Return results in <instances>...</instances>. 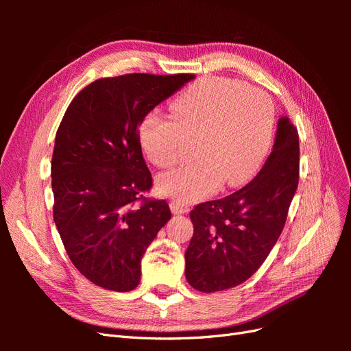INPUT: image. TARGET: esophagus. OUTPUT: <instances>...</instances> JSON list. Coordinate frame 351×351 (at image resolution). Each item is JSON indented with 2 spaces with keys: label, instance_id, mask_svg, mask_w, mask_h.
<instances>
[{
  "label": "esophagus",
  "instance_id": "34e87169",
  "mask_svg": "<svg viewBox=\"0 0 351 351\" xmlns=\"http://www.w3.org/2000/svg\"><path fill=\"white\" fill-rule=\"evenodd\" d=\"M169 208L174 212V214H184V212L189 210V205L180 202L178 199H171L169 200Z\"/></svg>",
  "mask_w": 351,
  "mask_h": 351
}]
</instances>
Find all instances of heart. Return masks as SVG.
Returning a JSON list of instances; mask_svg holds the SVG:
<instances>
[{
  "instance_id": "heart-1",
  "label": "heart",
  "mask_w": 351,
  "mask_h": 351,
  "mask_svg": "<svg viewBox=\"0 0 351 351\" xmlns=\"http://www.w3.org/2000/svg\"><path fill=\"white\" fill-rule=\"evenodd\" d=\"M173 117L145 115L141 142L151 161L171 168L196 141V159L159 177L161 192L180 202L206 197L236 186L259 167L271 145L275 111L267 93L226 77H206L171 104Z\"/></svg>"
}]
</instances>
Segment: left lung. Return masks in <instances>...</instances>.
<instances>
[{
  "instance_id": "1",
  "label": "left lung",
  "mask_w": 351,
  "mask_h": 351,
  "mask_svg": "<svg viewBox=\"0 0 351 351\" xmlns=\"http://www.w3.org/2000/svg\"><path fill=\"white\" fill-rule=\"evenodd\" d=\"M299 133L278 121L274 149L258 176L232 195L190 212L193 237L186 250V278L193 289H232L256 272L284 228L299 184Z\"/></svg>"
}]
</instances>
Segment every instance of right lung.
Instances as JSON below:
<instances>
[{
    "label": "right lung",
    "mask_w": 351,
    "mask_h": 351,
    "mask_svg": "<svg viewBox=\"0 0 351 351\" xmlns=\"http://www.w3.org/2000/svg\"><path fill=\"white\" fill-rule=\"evenodd\" d=\"M195 74L130 73L102 77L70 102L56 134L52 215L64 249L90 282L130 291L141 261L171 210L146 197L152 174L143 159L139 124Z\"/></svg>",
    "instance_id": "obj_1"
}]
</instances>
